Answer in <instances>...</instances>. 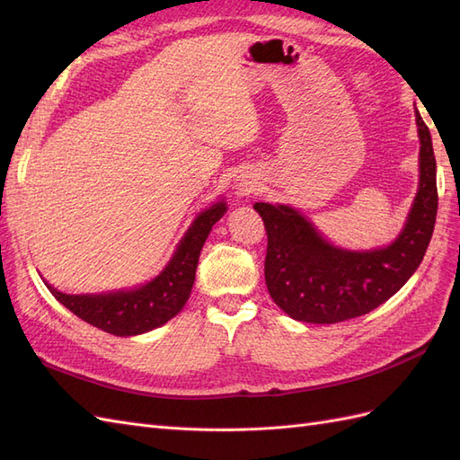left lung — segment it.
<instances>
[{
    "mask_svg": "<svg viewBox=\"0 0 460 460\" xmlns=\"http://www.w3.org/2000/svg\"><path fill=\"white\" fill-rule=\"evenodd\" d=\"M420 180L397 238L370 252H347L326 242L313 225L288 205L255 203L269 245L264 280L274 303L288 316L313 324H336L380 307L419 269L438 215L436 157L419 109Z\"/></svg>",
    "mask_w": 460,
    "mask_h": 460,
    "instance_id": "obj_1",
    "label": "left lung"
}]
</instances>
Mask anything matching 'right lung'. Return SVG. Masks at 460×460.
<instances>
[{
    "mask_svg": "<svg viewBox=\"0 0 460 460\" xmlns=\"http://www.w3.org/2000/svg\"><path fill=\"white\" fill-rule=\"evenodd\" d=\"M225 213V201H218L199 213L184 238L180 240L172 259L163 272L140 288L95 296H68L61 294L48 282L46 286L53 297L63 303L68 311L113 336H137V333L159 328L169 323L186 305L193 280H196L201 247L215 222H218Z\"/></svg>",
    "mask_w": 460,
    "mask_h": 460,
    "instance_id": "1",
    "label": "right lung"
}]
</instances>
